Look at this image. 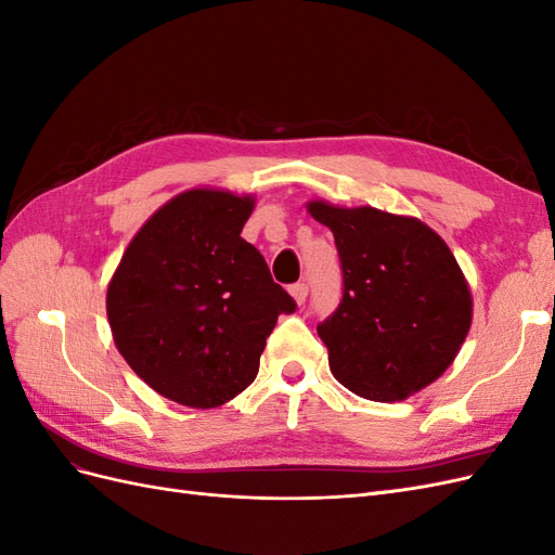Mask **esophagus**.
I'll return each instance as SVG.
<instances>
[{"label":"esophagus","instance_id":"1","mask_svg":"<svg viewBox=\"0 0 555 555\" xmlns=\"http://www.w3.org/2000/svg\"><path fill=\"white\" fill-rule=\"evenodd\" d=\"M289 294L294 296V300L298 306H304L306 304V298H308V284L306 282H296V284H292L289 287Z\"/></svg>","mask_w":555,"mask_h":555}]
</instances>
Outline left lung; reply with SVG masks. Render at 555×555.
I'll use <instances>...</instances> for the list:
<instances>
[{
  "label": "left lung",
  "mask_w": 555,
  "mask_h": 555,
  "mask_svg": "<svg viewBox=\"0 0 555 555\" xmlns=\"http://www.w3.org/2000/svg\"><path fill=\"white\" fill-rule=\"evenodd\" d=\"M343 263L340 306L317 326L333 377L375 402L405 400L456 359L473 296L447 243L416 217L310 201Z\"/></svg>",
  "instance_id": "obj_1"
}]
</instances>
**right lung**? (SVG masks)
<instances>
[{"mask_svg":"<svg viewBox=\"0 0 555 555\" xmlns=\"http://www.w3.org/2000/svg\"><path fill=\"white\" fill-rule=\"evenodd\" d=\"M251 210V196L182 192L139 229L108 282L117 351L180 405L210 410L245 391L278 317L296 310L241 238Z\"/></svg>","mask_w":555,"mask_h":555,"instance_id":"right-lung-1","label":"right lung"}]
</instances>
